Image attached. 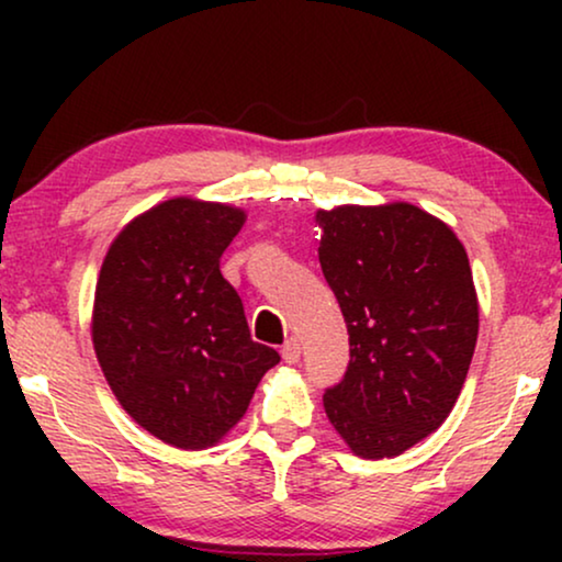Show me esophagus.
<instances>
[{
  "mask_svg": "<svg viewBox=\"0 0 562 562\" xmlns=\"http://www.w3.org/2000/svg\"><path fill=\"white\" fill-rule=\"evenodd\" d=\"M281 356L286 363H299V358H302V345H299L296 337H289V340L283 342Z\"/></svg>",
  "mask_w": 562,
  "mask_h": 562,
  "instance_id": "1",
  "label": "esophagus"
}]
</instances>
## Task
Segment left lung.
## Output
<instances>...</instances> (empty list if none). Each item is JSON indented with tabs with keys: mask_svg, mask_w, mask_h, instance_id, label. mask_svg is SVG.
<instances>
[{
	"mask_svg": "<svg viewBox=\"0 0 562 562\" xmlns=\"http://www.w3.org/2000/svg\"><path fill=\"white\" fill-rule=\"evenodd\" d=\"M317 222L322 273L350 335L325 412L356 456H402L448 419L471 366L479 299L465 248L406 202L319 210Z\"/></svg>",
	"mask_w": 562,
	"mask_h": 562,
	"instance_id": "1",
	"label": "left lung"
}]
</instances>
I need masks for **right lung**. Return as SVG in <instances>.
Masks as SVG:
<instances>
[{
    "mask_svg": "<svg viewBox=\"0 0 562 562\" xmlns=\"http://www.w3.org/2000/svg\"><path fill=\"white\" fill-rule=\"evenodd\" d=\"M237 206L176 196L135 217L99 271L91 340L130 417L173 448L220 442L281 356L252 342L220 258Z\"/></svg>",
    "mask_w": 562,
    "mask_h": 562,
    "instance_id": "right-lung-1",
    "label": "right lung"
}]
</instances>
